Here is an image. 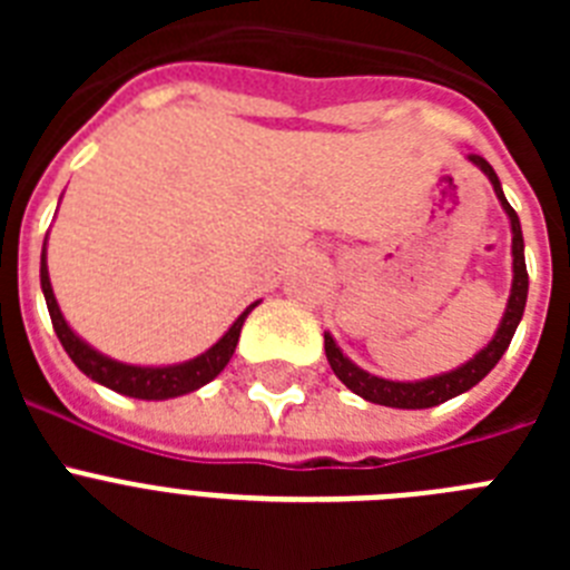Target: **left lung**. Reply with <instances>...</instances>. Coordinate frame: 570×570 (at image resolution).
<instances>
[{
    "instance_id": "8db88e82",
    "label": "left lung",
    "mask_w": 570,
    "mask_h": 570,
    "mask_svg": "<svg viewBox=\"0 0 570 570\" xmlns=\"http://www.w3.org/2000/svg\"><path fill=\"white\" fill-rule=\"evenodd\" d=\"M468 163L476 165L482 174L488 176V183L493 185V194L500 199L502 210L511 219V256H513V282H511V296H508L505 314H502L500 328L497 334L491 336L485 347H482L480 354H473V360H468L465 365L454 367V371H445V374L428 376V380H416V382H396V380H382V376L367 374L362 371L360 365L347 360L342 354V347L336 345L334 336L325 331V356H328L331 367H334V374L340 376V382L345 387H351L356 396L367 402H376V405L385 407H405V411H420V407H434L440 402L454 400V396L465 394L471 391L476 382L485 380L491 374V367L502 360V354L508 351L513 340V331L520 325L522 311H525V299H528V271H525V242H522V225L517 210L508 205L505 194H502L500 176L493 174L491 165L482 159L480 154H468Z\"/></svg>"
}]
</instances>
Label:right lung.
Listing matches in <instances>:
<instances>
[{
  "mask_svg": "<svg viewBox=\"0 0 570 570\" xmlns=\"http://www.w3.org/2000/svg\"><path fill=\"white\" fill-rule=\"evenodd\" d=\"M45 245H48V236H45ZM39 282H42V294L45 302H48V314L50 322H53V331H57L59 342L68 351V356L73 360V365L82 371L85 376H90L99 385L110 387L116 394L134 396V400H174V396H183L196 391V387L208 385L214 376H219L225 371V365L230 362L236 351V342H239V331L248 320L250 311L259 305H248L236 316V322L219 336V342L205 351V354L194 356L188 362H176V365H128V362L110 360L102 351L90 347L77 331L70 328L68 320L59 311V302L53 296V288H50V276H48V259H45L42 250V265H39Z\"/></svg>",
  "mask_w": 570,
  "mask_h": 570,
  "instance_id": "add662e5",
  "label": "right lung"
}]
</instances>
